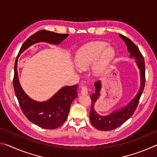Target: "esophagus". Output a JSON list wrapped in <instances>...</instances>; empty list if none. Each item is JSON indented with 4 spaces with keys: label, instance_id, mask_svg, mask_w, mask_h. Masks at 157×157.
Listing matches in <instances>:
<instances>
[{
    "label": "esophagus",
    "instance_id": "34e87169",
    "mask_svg": "<svg viewBox=\"0 0 157 157\" xmlns=\"http://www.w3.org/2000/svg\"><path fill=\"white\" fill-rule=\"evenodd\" d=\"M89 93V89L86 86H84L81 88V94L82 95H87Z\"/></svg>",
    "mask_w": 157,
    "mask_h": 157
}]
</instances>
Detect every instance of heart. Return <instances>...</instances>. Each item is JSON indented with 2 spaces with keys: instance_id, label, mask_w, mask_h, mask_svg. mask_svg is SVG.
Masks as SVG:
<instances>
[{
  "instance_id": "heart-1",
  "label": "heart",
  "mask_w": 157,
  "mask_h": 157,
  "mask_svg": "<svg viewBox=\"0 0 157 157\" xmlns=\"http://www.w3.org/2000/svg\"><path fill=\"white\" fill-rule=\"evenodd\" d=\"M107 46L105 42L97 41L82 47L76 55V65L79 68L86 69L96 61L94 72L101 73L114 56V50L110 46L106 47Z\"/></svg>"
}]
</instances>
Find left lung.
<instances>
[{
	"instance_id": "obj_1",
	"label": "left lung",
	"mask_w": 157,
	"mask_h": 157,
	"mask_svg": "<svg viewBox=\"0 0 157 157\" xmlns=\"http://www.w3.org/2000/svg\"><path fill=\"white\" fill-rule=\"evenodd\" d=\"M119 36L124 41L126 46H127V49L130 53V57H134L140 69V87L137 95L125 107L121 109L113 111L109 115L102 116L99 115L94 109L95 103L97 101L98 98L100 97V91L101 89L100 81L95 82V93L91 95V111H90L89 114L90 121H91L93 126L98 129L101 130V131H110V130L116 129L128 120L136 110L137 106L139 105L140 98L141 96L145 87V68L144 57L139 50V48L129 39L121 34H119Z\"/></svg>"
}]
</instances>
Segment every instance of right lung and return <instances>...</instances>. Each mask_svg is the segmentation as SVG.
Segmentation results:
<instances>
[{"mask_svg": "<svg viewBox=\"0 0 157 157\" xmlns=\"http://www.w3.org/2000/svg\"><path fill=\"white\" fill-rule=\"evenodd\" d=\"M68 36V34H59L42 30L36 32L26 40L18 52L17 57L25 50L38 42L59 44ZM17 61L14 64L13 86L20 107L29 121L47 129H56L66 121L73 100L78 96V85L66 86L46 102H39L32 100L21 88L18 78Z\"/></svg>", "mask_w": 157, "mask_h": 157, "instance_id": "add662e5", "label": "right lung"}]
</instances>
